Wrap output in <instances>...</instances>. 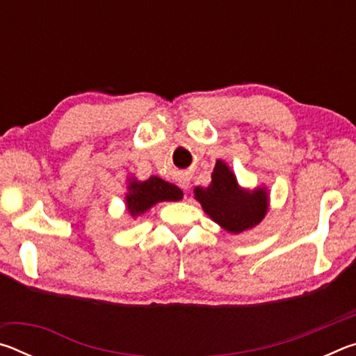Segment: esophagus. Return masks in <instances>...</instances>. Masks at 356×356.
<instances>
[{"label":"esophagus","instance_id":"obj_1","mask_svg":"<svg viewBox=\"0 0 356 356\" xmlns=\"http://www.w3.org/2000/svg\"><path fill=\"white\" fill-rule=\"evenodd\" d=\"M179 185H180V188H184L185 191L188 190V185H190V182H188V179L186 177H182V179H179Z\"/></svg>","mask_w":356,"mask_h":356}]
</instances>
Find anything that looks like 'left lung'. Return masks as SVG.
Wrapping results in <instances>:
<instances>
[{
  "label": "left lung",
  "instance_id": "8db88e82",
  "mask_svg": "<svg viewBox=\"0 0 356 356\" xmlns=\"http://www.w3.org/2000/svg\"><path fill=\"white\" fill-rule=\"evenodd\" d=\"M195 200L201 202L210 218L232 234L254 227L268 210L267 190L242 188L234 172L221 160L216 161L210 185L196 186Z\"/></svg>",
  "mask_w": 356,
  "mask_h": 356
}]
</instances>
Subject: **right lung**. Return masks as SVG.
Here are the masks:
<instances>
[{
	"label": "right lung",
	"mask_w": 356,
	"mask_h": 356,
	"mask_svg": "<svg viewBox=\"0 0 356 356\" xmlns=\"http://www.w3.org/2000/svg\"><path fill=\"white\" fill-rule=\"evenodd\" d=\"M182 195L184 193L176 185L166 182V180L160 177L152 176L144 180V182H138L136 179H134L129 184L125 204H127L130 215L136 218V216L147 212L156 202L177 201L182 197Z\"/></svg>",
	"instance_id": "right-lung-1"
}]
</instances>
